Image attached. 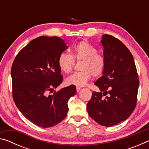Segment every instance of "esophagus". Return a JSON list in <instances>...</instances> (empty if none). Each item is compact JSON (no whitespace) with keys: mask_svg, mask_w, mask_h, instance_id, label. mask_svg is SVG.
<instances>
[{"mask_svg":"<svg viewBox=\"0 0 149 149\" xmlns=\"http://www.w3.org/2000/svg\"><path fill=\"white\" fill-rule=\"evenodd\" d=\"M81 89V87H78V86L76 87V90H77V92L79 91Z\"/></svg>","mask_w":149,"mask_h":149,"instance_id":"obj_1","label":"esophagus"}]
</instances>
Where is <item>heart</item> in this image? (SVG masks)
<instances>
[{"label":"heart","instance_id":"1","mask_svg":"<svg viewBox=\"0 0 149 149\" xmlns=\"http://www.w3.org/2000/svg\"><path fill=\"white\" fill-rule=\"evenodd\" d=\"M72 55L65 52L60 54L58 64L60 69L65 74L72 71L74 60H82L80 65L81 71L75 72L66 79L68 85L80 87L87 84L92 75L99 76L105 67V59L97 50L87 41H81L72 48Z\"/></svg>","mask_w":149,"mask_h":149}]
</instances>
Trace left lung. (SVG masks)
Listing matches in <instances>:
<instances>
[{"label": "left lung", "instance_id": "left-lung-1", "mask_svg": "<svg viewBox=\"0 0 149 149\" xmlns=\"http://www.w3.org/2000/svg\"><path fill=\"white\" fill-rule=\"evenodd\" d=\"M105 67L95 83L99 92H93L87 105L89 116L100 125L111 127L123 122L137 104L139 80L134 59L119 39L103 35Z\"/></svg>", "mask_w": 149, "mask_h": 149}]
</instances>
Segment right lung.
<instances>
[{"mask_svg":"<svg viewBox=\"0 0 149 149\" xmlns=\"http://www.w3.org/2000/svg\"><path fill=\"white\" fill-rule=\"evenodd\" d=\"M67 49L58 37H39L20 50L12 64L14 101L24 117L39 127L62 122L68 114V100L76 93L72 85L49 95L62 82L58 59Z\"/></svg>","mask_w":149,"mask_h":149,"instance_id":"1","label":"right lung"}]
</instances>
